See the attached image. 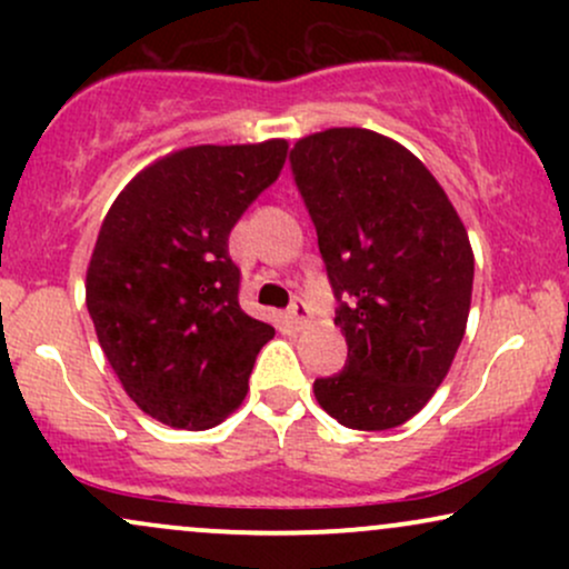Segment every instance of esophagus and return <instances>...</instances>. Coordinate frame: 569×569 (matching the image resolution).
<instances>
[{"label": "esophagus", "mask_w": 569, "mask_h": 569, "mask_svg": "<svg viewBox=\"0 0 569 569\" xmlns=\"http://www.w3.org/2000/svg\"><path fill=\"white\" fill-rule=\"evenodd\" d=\"M286 318H289V323L293 326V329H302V326L307 323V318H310V307H307L302 297H297L289 305V312H286Z\"/></svg>", "instance_id": "1"}]
</instances>
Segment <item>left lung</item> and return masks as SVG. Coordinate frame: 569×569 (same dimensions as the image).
Listing matches in <instances>:
<instances>
[{
	"instance_id": "left-lung-1",
	"label": "left lung",
	"mask_w": 569,
	"mask_h": 569,
	"mask_svg": "<svg viewBox=\"0 0 569 569\" xmlns=\"http://www.w3.org/2000/svg\"><path fill=\"white\" fill-rule=\"evenodd\" d=\"M289 162L348 342L345 369L312 385L318 403L345 428L401 426L436 393L466 335V227L433 173L375 130L307 136Z\"/></svg>"
}]
</instances>
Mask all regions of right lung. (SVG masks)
<instances>
[{
	"mask_svg": "<svg viewBox=\"0 0 569 569\" xmlns=\"http://www.w3.org/2000/svg\"><path fill=\"white\" fill-rule=\"evenodd\" d=\"M289 143L189 147L112 202L88 267V312L126 393L171 428L219 426L276 329L238 302L230 232L278 179Z\"/></svg>",
	"mask_w": 569,
	"mask_h": 569,
	"instance_id": "obj_1",
	"label": "right lung"
}]
</instances>
